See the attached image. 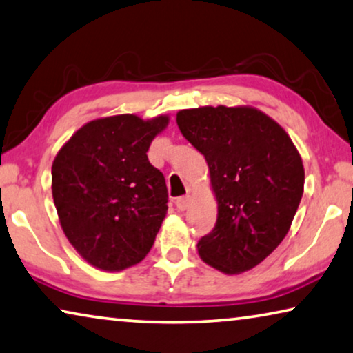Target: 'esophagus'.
Wrapping results in <instances>:
<instances>
[{
	"mask_svg": "<svg viewBox=\"0 0 353 353\" xmlns=\"http://www.w3.org/2000/svg\"><path fill=\"white\" fill-rule=\"evenodd\" d=\"M176 206L179 210H185L188 206H190V196H181L176 199Z\"/></svg>",
	"mask_w": 353,
	"mask_h": 353,
	"instance_id": "obj_1",
	"label": "esophagus"
}]
</instances>
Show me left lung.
Segmentation results:
<instances>
[{
    "mask_svg": "<svg viewBox=\"0 0 353 353\" xmlns=\"http://www.w3.org/2000/svg\"><path fill=\"white\" fill-rule=\"evenodd\" d=\"M176 120L206 159L219 203L198 254L225 274L249 271L290 230L303 196L301 157L282 126L254 108L183 109Z\"/></svg>",
    "mask_w": 353,
    "mask_h": 353,
    "instance_id": "left-lung-1",
    "label": "left lung"
}]
</instances>
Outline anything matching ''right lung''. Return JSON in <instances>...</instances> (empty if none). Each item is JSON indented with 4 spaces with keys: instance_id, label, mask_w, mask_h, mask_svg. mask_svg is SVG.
<instances>
[{
    "instance_id": "add662e5",
    "label": "right lung",
    "mask_w": 353,
    "mask_h": 353,
    "mask_svg": "<svg viewBox=\"0 0 353 353\" xmlns=\"http://www.w3.org/2000/svg\"><path fill=\"white\" fill-rule=\"evenodd\" d=\"M168 117L123 114L83 125L52 165L61 228L90 265L122 271L149 254L168 210L165 177L147 150Z\"/></svg>"
}]
</instances>
